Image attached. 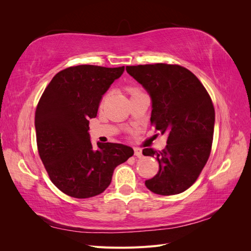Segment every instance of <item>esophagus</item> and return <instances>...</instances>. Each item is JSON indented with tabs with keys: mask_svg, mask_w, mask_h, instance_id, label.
<instances>
[{
	"mask_svg": "<svg viewBox=\"0 0 251 251\" xmlns=\"http://www.w3.org/2000/svg\"><path fill=\"white\" fill-rule=\"evenodd\" d=\"M134 153H135L136 157H138V158L142 157V151L139 148H134Z\"/></svg>",
	"mask_w": 251,
	"mask_h": 251,
	"instance_id": "esophagus-1",
	"label": "esophagus"
}]
</instances>
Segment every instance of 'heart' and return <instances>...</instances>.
<instances>
[{
    "mask_svg": "<svg viewBox=\"0 0 251 251\" xmlns=\"http://www.w3.org/2000/svg\"><path fill=\"white\" fill-rule=\"evenodd\" d=\"M127 91H128V93H130L131 95H134V94H137V93H140V91H139V89H137V88H134V87H130L127 89Z\"/></svg>",
    "mask_w": 251,
    "mask_h": 251,
    "instance_id": "obj_1",
    "label": "heart"
}]
</instances>
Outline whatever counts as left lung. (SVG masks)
Segmentation results:
<instances>
[{"instance_id":"left-lung-1","label":"left lung","mask_w":251,"mask_h":251,"mask_svg":"<svg viewBox=\"0 0 251 251\" xmlns=\"http://www.w3.org/2000/svg\"><path fill=\"white\" fill-rule=\"evenodd\" d=\"M126 69L151 95V125L168 135L164 150L142 151L159 162L158 173L146 186L162 196L184 192L198 179L210 155L215 126L211 98L198 77L182 66L160 63Z\"/></svg>"}]
</instances>
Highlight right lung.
Here are the masks:
<instances>
[{
  "mask_svg": "<svg viewBox=\"0 0 251 251\" xmlns=\"http://www.w3.org/2000/svg\"><path fill=\"white\" fill-rule=\"evenodd\" d=\"M125 67L79 65L59 71L45 89L35 110L36 144L52 183L73 198L104 192L117 165L132 148L90 140L89 119L97 115L102 95Z\"/></svg>",
  "mask_w": 251,
  "mask_h": 251,
  "instance_id": "right-lung-1",
  "label": "right lung"
}]
</instances>
